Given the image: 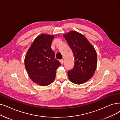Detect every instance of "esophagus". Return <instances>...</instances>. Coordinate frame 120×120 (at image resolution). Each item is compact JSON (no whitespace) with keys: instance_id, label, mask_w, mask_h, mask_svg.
Returning a JSON list of instances; mask_svg holds the SVG:
<instances>
[{"instance_id":"obj_1","label":"esophagus","mask_w":120,"mask_h":120,"mask_svg":"<svg viewBox=\"0 0 120 120\" xmlns=\"http://www.w3.org/2000/svg\"><path fill=\"white\" fill-rule=\"evenodd\" d=\"M60 63H61V64L62 65H63V63H64V61H63V59H61V60H60Z\"/></svg>"}]
</instances>
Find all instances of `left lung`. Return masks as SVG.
<instances>
[{
  "label": "left lung",
  "mask_w": 120,
  "mask_h": 120,
  "mask_svg": "<svg viewBox=\"0 0 120 120\" xmlns=\"http://www.w3.org/2000/svg\"><path fill=\"white\" fill-rule=\"evenodd\" d=\"M63 36L75 57L74 67L68 71L69 79L75 84H83L90 79L96 71V50L84 35L75 31H71Z\"/></svg>",
  "instance_id": "8db88e82"
}]
</instances>
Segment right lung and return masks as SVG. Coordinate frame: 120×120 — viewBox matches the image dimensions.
I'll return each instance as SVG.
<instances>
[{"label":"right lung","instance_id":"right-lung-1","mask_svg":"<svg viewBox=\"0 0 120 120\" xmlns=\"http://www.w3.org/2000/svg\"><path fill=\"white\" fill-rule=\"evenodd\" d=\"M53 35L42 34L33 41L24 59L27 74L34 82L39 85L48 86L55 78L56 70L61 65L55 59L51 45Z\"/></svg>","mask_w":120,"mask_h":120}]
</instances>
